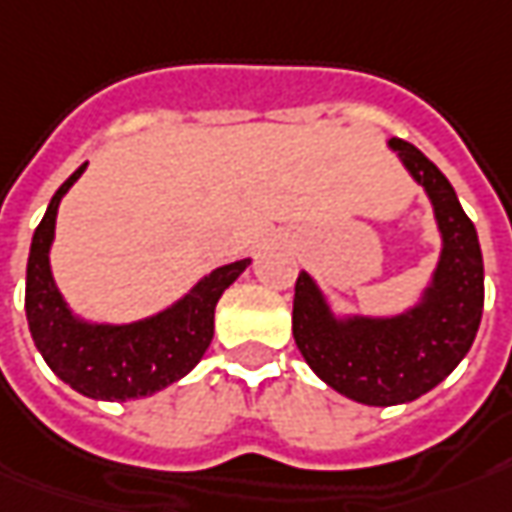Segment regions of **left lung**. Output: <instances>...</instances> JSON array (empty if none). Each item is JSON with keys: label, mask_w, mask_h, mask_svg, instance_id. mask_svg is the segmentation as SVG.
Masks as SVG:
<instances>
[{"label": "left lung", "mask_w": 512, "mask_h": 512, "mask_svg": "<svg viewBox=\"0 0 512 512\" xmlns=\"http://www.w3.org/2000/svg\"><path fill=\"white\" fill-rule=\"evenodd\" d=\"M415 183L424 186L440 231V259L415 306L398 315H334L309 273L295 281L292 337L306 365L351 401L393 407L438 387L474 343L485 303L477 228L454 186L418 147L390 139Z\"/></svg>", "instance_id": "left-lung-1"}]
</instances>
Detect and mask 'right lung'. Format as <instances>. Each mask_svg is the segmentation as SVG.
<instances>
[{
  "instance_id": "add662e5",
  "label": "right lung",
  "mask_w": 512,
  "mask_h": 512,
  "mask_svg": "<svg viewBox=\"0 0 512 512\" xmlns=\"http://www.w3.org/2000/svg\"><path fill=\"white\" fill-rule=\"evenodd\" d=\"M86 164L52 195L38 222L27 259L24 309L35 348L55 376L72 390L97 401L153 396L183 379L203 359L214 337V309L220 295L245 273L250 259L222 264L167 309L133 323H91L63 301L52 278L49 248L63 195L83 175Z\"/></svg>"
}]
</instances>
